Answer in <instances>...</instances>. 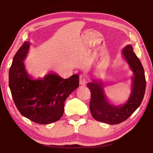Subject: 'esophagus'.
Segmentation results:
<instances>
[{
    "label": "esophagus",
    "instance_id": "esophagus-1",
    "mask_svg": "<svg viewBox=\"0 0 153 153\" xmlns=\"http://www.w3.org/2000/svg\"><path fill=\"white\" fill-rule=\"evenodd\" d=\"M87 83V77L85 75H81L79 77V84L81 85L85 86Z\"/></svg>",
    "mask_w": 153,
    "mask_h": 153
}]
</instances>
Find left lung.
Returning <instances> with one entry per match:
<instances>
[{
  "mask_svg": "<svg viewBox=\"0 0 153 153\" xmlns=\"http://www.w3.org/2000/svg\"><path fill=\"white\" fill-rule=\"evenodd\" d=\"M122 54L134 72L132 77L131 93L124 105L114 106L107 100L102 83L93 80L87 87L91 91L90 111L97 121L118 124L128 119L140 106L145 95L146 80L144 69L131 45H127L122 51Z\"/></svg>",
  "mask_w": 153,
  "mask_h": 153,
  "instance_id": "1",
  "label": "left lung"
}]
</instances>
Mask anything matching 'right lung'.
I'll list each match as a JSON object with an SVG mask.
<instances>
[{"mask_svg":"<svg viewBox=\"0 0 153 153\" xmlns=\"http://www.w3.org/2000/svg\"><path fill=\"white\" fill-rule=\"evenodd\" d=\"M30 42L25 41L13 58L9 70L12 97L22 116L40 124L58 121L63 115L64 102L79 87V76L63 79L49 74L43 79H33L25 70L24 61Z\"/></svg>","mask_w":153,"mask_h":153,"instance_id":"add662e5","label":"right lung"}]
</instances>
